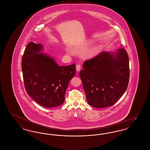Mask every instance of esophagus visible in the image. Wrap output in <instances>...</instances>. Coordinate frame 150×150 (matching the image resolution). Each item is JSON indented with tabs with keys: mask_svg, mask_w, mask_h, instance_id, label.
I'll return each instance as SVG.
<instances>
[{
	"mask_svg": "<svg viewBox=\"0 0 150 150\" xmlns=\"http://www.w3.org/2000/svg\"><path fill=\"white\" fill-rule=\"evenodd\" d=\"M76 71H80V69H81V66H80V64H77V65H76Z\"/></svg>",
	"mask_w": 150,
	"mask_h": 150,
	"instance_id": "obj_1",
	"label": "esophagus"
}]
</instances>
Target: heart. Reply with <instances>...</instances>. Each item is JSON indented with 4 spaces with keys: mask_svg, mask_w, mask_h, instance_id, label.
I'll use <instances>...</instances> for the list:
<instances>
[{
    "mask_svg": "<svg viewBox=\"0 0 150 150\" xmlns=\"http://www.w3.org/2000/svg\"><path fill=\"white\" fill-rule=\"evenodd\" d=\"M100 49V47L97 45H96L93 46V47L91 49V50L89 51L88 56H90V57H92L97 53V52H98L99 51ZM67 51H68V50H67Z\"/></svg>",
    "mask_w": 150,
    "mask_h": 150,
    "instance_id": "obj_1",
    "label": "heart"
}]
</instances>
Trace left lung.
I'll list each match as a JSON object with an SVG mask.
<instances>
[{"instance_id": "8db88e82", "label": "left lung", "mask_w": 150, "mask_h": 150, "mask_svg": "<svg viewBox=\"0 0 150 150\" xmlns=\"http://www.w3.org/2000/svg\"><path fill=\"white\" fill-rule=\"evenodd\" d=\"M80 72L88 104L95 108L112 106L126 91L129 80L128 55L124 48L103 51L83 64Z\"/></svg>"}]
</instances>
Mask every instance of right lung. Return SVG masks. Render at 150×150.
<instances>
[{
    "label": "right lung",
    "instance_id": "right-lung-1",
    "mask_svg": "<svg viewBox=\"0 0 150 150\" xmlns=\"http://www.w3.org/2000/svg\"><path fill=\"white\" fill-rule=\"evenodd\" d=\"M43 50L42 44L30 42L25 50L21 62L25 86L29 96L42 106L57 107L64 103L76 64L60 66Z\"/></svg>",
    "mask_w": 150,
    "mask_h": 150
}]
</instances>
